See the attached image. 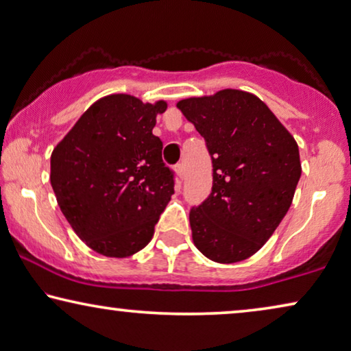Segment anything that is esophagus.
<instances>
[{"label":"esophagus","instance_id":"34e87169","mask_svg":"<svg viewBox=\"0 0 351 351\" xmlns=\"http://www.w3.org/2000/svg\"><path fill=\"white\" fill-rule=\"evenodd\" d=\"M176 173H178V176L181 178H184V175H186V169H184V164H178L176 165Z\"/></svg>","mask_w":351,"mask_h":351}]
</instances>
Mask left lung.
<instances>
[{"instance_id":"left-lung-1","label":"left lung","mask_w":351,"mask_h":351,"mask_svg":"<svg viewBox=\"0 0 351 351\" xmlns=\"http://www.w3.org/2000/svg\"><path fill=\"white\" fill-rule=\"evenodd\" d=\"M178 108L205 138L213 160L211 193L189 213L193 243L217 263L245 260L268 241L291 205L301 178L295 138L245 91L184 99Z\"/></svg>"}]
</instances>
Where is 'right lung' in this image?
<instances>
[{
	"label": "right lung",
	"mask_w": 351,
	"mask_h": 351,
	"mask_svg": "<svg viewBox=\"0 0 351 351\" xmlns=\"http://www.w3.org/2000/svg\"><path fill=\"white\" fill-rule=\"evenodd\" d=\"M164 101L129 94L94 102L53 149L50 182L62 214L82 241L124 258L151 241L175 193V171L153 134Z\"/></svg>",
	"instance_id": "obj_1"
}]
</instances>
